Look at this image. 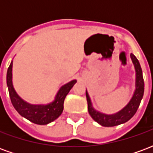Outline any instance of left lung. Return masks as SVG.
<instances>
[{
  "label": "left lung",
  "mask_w": 153,
  "mask_h": 153,
  "mask_svg": "<svg viewBox=\"0 0 153 153\" xmlns=\"http://www.w3.org/2000/svg\"><path fill=\"white\" fill-rule=\"evenodd\" d=\"M130 58L134 64L135 70V88L128 102L119 111L113 114H106L95 109L93 106L89 94L86 89L88 113L91 115V117L102 126L112 127L127 122L134 115L138 106L140 105L144 93V82L143 78V72H142L140 64L134 54H130Z\"/></svg>",
  "instance_id": "1"
}]
</instances>
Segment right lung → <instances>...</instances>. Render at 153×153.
Masks as SVG:
<instances>
[{
  "label": "right lung",
  "mask_w": 153,
  "mask_h": 153,
  "mask_svg": "<svg viewBox=\"0 0 153 153\" xmlns=\"http://www.w3.org/2000/svg\"><path fill=\"white\" fill-rule=\"evenodd\" d=\"M13 60L7 70L6 83L12 105L19 115L37 125H47L56 120L63 112L64 101L70 89L76 83L73 79L60 87L52 102L47 104H31L19 97L13 85Z\"/></svg>",
  "instance_id": "obj_1"
}]
</instances>
